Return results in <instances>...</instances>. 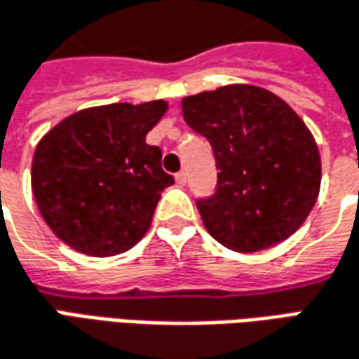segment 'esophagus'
Wrapping results in <instances>:
<instances>
[{
  "instance_id": "1",
  "label": "esophagus",
  "mask_w": 359,
  "mask_h": 359,
  "mask_svg": "<svg viewBox=\"0 0 359 359\" xmlns=\"http://www.w3.org/2000/svg\"><path fill=\"white\" fill-rule=\"evenodd\" d=\"M175 179H177V182H179V184H187V180H188L187 171H179V172H177V177H175Z\"/></svg>"
}]
</instances>
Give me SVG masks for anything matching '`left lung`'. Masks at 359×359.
I'll list each match as a JSON object with an SVG mask.
<instances>
[{"mask_svg":"<svg viewBox=\"0 0 359 359\" xmlns=\"http://www.w3.org/2000/svg\"><path fill=\"white\" fill-rule=\"evenodd\" d=\"M182 116L214 149L217 184L198 198L208 233L237 252L274 247L317 202L320 155L293 109L255 85H225L182 99Z\"/></svg>","mask_w":359,"mask_h":359,"instance_id":"1","label":"left lung"}]
</instances>
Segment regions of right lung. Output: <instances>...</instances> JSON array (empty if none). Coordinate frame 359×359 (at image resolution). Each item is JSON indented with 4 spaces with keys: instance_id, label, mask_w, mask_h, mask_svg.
Masks as SVG:
<instances>
[{
    "instance_id": "add662e5",
    "label": "right lung",
    "mask_w": 359,
    "mask_h": 359,
    "mask_svg": "<svg viewBox=\"0 0 359 359\" xmlns=\"http://www.w3.org/2000/svg\"><path fill=\"white\" fill-rule=\"evenodd\" d=\"M167 102H114L75 112L50 130L32 157V194L50 229L89 257L130 250L149 229L175 179L145 136Z\"/></svg>"
}]
</instances>
